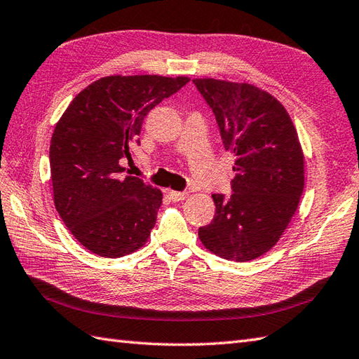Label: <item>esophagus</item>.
Returning a JSON list of instances; mask_svg holds the SVG:
<instances>
[{
    "label": "esophagus",
    "instance_id": "34e87169",
    "mask_svg": "<svg viewBox=\"0 0 359 359\" xmlns=\"http://www.w3.org/2000/svg\"><path fill=\"white\" fill-rule=\"evenodd\" d=\"M167 195H169L172 201H182L189 196L187 192H177V190H167Z\"/></svg>",
    "mask_w": 359,
    "mask_h": 359
}]
</instances>
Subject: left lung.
Here are the masks:
<instances>
[{
	"label": "left lung",
	"mask_w": 359,
	"mask_h": 359,
	"mask_svg": "<svg viewBox=\"0 0 359 359\" xmlns=\"http://www.w3.org/2000/svg\"><path fill=\"white\" fill-rule=\"evenodd\" d=\"M194 84L217 118L222 144L236 158L232 195H212L215 217L198 236L221 258L255 259L280 240L304 190L297 129L281 102L252 84L213 78Z\"/></svg>",
	"instance_id": "1"
}]
</instances>
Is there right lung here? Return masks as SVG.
Here are the masks:
<instances>
[{
	"mask_svg": "<svg viewBox=\"0 0 359 359\" xmlns=\"http://www.w3.org/2000/svg\"><path fill=\"white\" fill-rule=\"evenodd\" d=\"M187 83V76H104L79 92L55 126V207L87 250L121 258L147 243L163 194L137 177L123 178L121 159H132L150 110Z\"/></svg>",
	"mask_w": 359,
	"mask_h": 359,
	"instance_id": "obj_1",
	"label": "right lung"
}]
</instances>
